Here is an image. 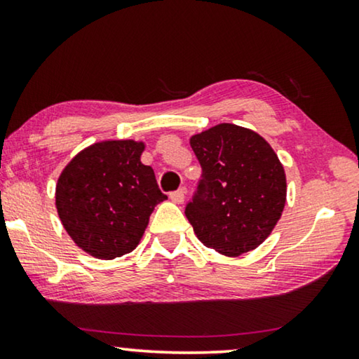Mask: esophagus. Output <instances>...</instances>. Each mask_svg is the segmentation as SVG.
<instances>
[{
  "mask_svg": "<svg viewBox=\"0 0 359 359\" xmlns=\"http://www.w3.org/2000/svg\"><path fill=\"white\" fill-rule=\"evenodd\" d=\"M184 198H186V193L183 189H178V191H175V193L170 194V199L173 201L175 204H183Z\"/></svg>",
  "mask_w": 359,
  "mask_h": 359,
  "instance_id": "obj_1",
  "label": "esophagus"
}]
</instances>
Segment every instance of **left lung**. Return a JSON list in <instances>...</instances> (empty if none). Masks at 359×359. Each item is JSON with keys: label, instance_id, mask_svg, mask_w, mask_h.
I'll return each instance as SVG.
<instances>
[{"label": "left lung", "instance_id": "obj_1", "mask_svg": "<svg viewBox=\"0 0 359 359\" xmlns=\"http://www.w3.org/2000/svg\"><path fill=\"white\" fill-rule=\"evenodd\" d=\"M203 180L186 217L201 242L225 257L258 248L286 205L284 166L273 147L247 127L222 122L189 137Z\"/></svg>", "mask_w": 359, "mask_h": 359}]
</instances>
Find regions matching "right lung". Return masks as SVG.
I'll use <instances>...</instances> for the list:
<instances>
[{
	"label": "right lung",
	"instance_id": "right-lung-1",
	"mask_svg": "<svg viewBox=\"0 0 359 359\" xmlns=\"http://www.w3.org/2000/svg\"><path fill=\"white\" fill-rule=\"evenodd\" d=\"M145 142H96L73 156L55 186L60 222L78 248L97 259L130 253L150 214L166 196L151 166L142 163Z\"/></svg>",
	"mask_w": 359,
	"mask_h": 359
}]
</instances>
